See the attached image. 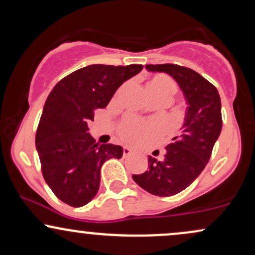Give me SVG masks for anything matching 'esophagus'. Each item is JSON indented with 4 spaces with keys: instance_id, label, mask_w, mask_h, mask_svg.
<instances>
[{
    "instance_id": "34e87169",
    "label": "esophagus",
    "mask_w": 255,
    "mask_h": 255,
    "mask_svg": "<svg viewBox=\"0 0 255 255\" xmlns=\"http://www.w3.org/2000/svg\"><path fill=\"white\" fill-rule=\"evenodd\" d=\"M131 152H133V151H131L130 148L128 147V146H124V156H125V157H127V156H130V154H131Z\"/></svg>"
}]
</instances>
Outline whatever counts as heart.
I'll return each mask as SVG.
<instances>
[{"label":"heart","mask_w":255,"mask_h":255,"mask_svg":"<svg viewBox=\"0 0 255 255\" xmlns=\"http://www.w3.org/2000/svg\"><path fill=\"white\" fill-rule=\"evenodd\" d=\"M146 87L152 91H157V92H164L168 93L169 96H171L172 93L176 91V86H175L174 81L170 78L166 77V75L158 74L153 79H151ZM146 129V126L139 122H128L125 125V127L122 128V136L125 137L128 141H133V140L139 139L140 136L144 134Z\"/></svg>","instance_id":"b5f03b06"}]
</instances>
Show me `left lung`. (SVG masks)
<instances>
[{
  "label": "left lung",
  "mask_w": 255,
  "mask_h": 255,
  "mask_svg": "<svg viewBox=\"0 0 255 255\" xmlns=\"http://www.w3.org/2000/svg\"><path fill=\"white\" fill-rule=\"evenodd\" d=\"M152 73H166L176 81L186 99L182 127L162 159L148 156V169L133 180L146 192L170 197L182 192L197 178L211 157L222 130V105L217 89L191 68L177 64H146Z\"/></svg>",
  "instance_id": "obj_1"
}]
</instances>
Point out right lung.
Masks as SVG:
<instances>
[{"label": "right lung", "mask_w": 255, "mask_h": 255, "mask_svg": "<svg viewBox=\"0 0 255 255\" xmlns=\"http://www.w3.org/2000/svg\"><path fill=\"white\" fill-rule=\"evenodd\" d=\"M141 69V64H91L58 81L46 98L36 148L44 180L63 203L74 207L90 203L99 189L103 163L124 154L119 145L96 144L87 124Z\"/></svg>", "instance_id": "add662e5"}]
</instances>
